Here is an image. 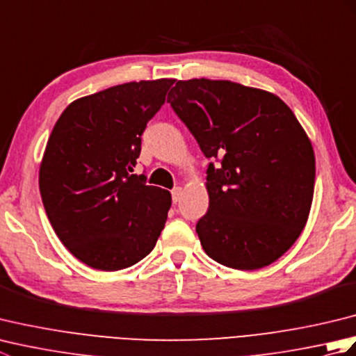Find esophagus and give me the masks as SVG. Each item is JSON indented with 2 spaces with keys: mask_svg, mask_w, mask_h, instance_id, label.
Returning <instances> with one entry per match:
<instances>
[{
  "mask_svg": "<svg viewBox=\"0 0 356 356\" xmlns=\"http://www.w3.org/2000/svg\"><path fill=\"white\" fill-rule=\"evenodd\" d=\"M171 195H172V202H179L180 195H182V188H180V186L174 188V190L171 191Z\"/></svg>",
  "mask_w": 356,
  "mask_h": 356,
  "instance_id": "esophagus-1",
  "label": "esophagus"
}]
</instances>
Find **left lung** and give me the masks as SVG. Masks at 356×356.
<instances>
[{
    "label": "left lung",
    "mask_w": 356,
    "mask_h": 356,
    "mask_svg": "<svg viewBox=\"0 0 356 356\" xmlns=\"http://www.w3.org/2000/svg\"><path fill=\"white\" fill-rule=\"evenodd\" d=\"M168 102L208 159V213L195 226L205 252L232 269L278 260L311 213L315 154L274 93L231 81H177Z\"/></svg>",
    "instance_id": "1"
}]
</instances>
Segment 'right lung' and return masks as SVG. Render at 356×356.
Listing matches in <instances>:
<instances>
[{"label":"right lung","instance_id":"1","mask_svg":"<svg viewBox=\"0 0 356 356\" xmlns=\"http://www.w3.org/2000/svg\"><path fill=\"white\" fill-rule=\"evenodd\" d=\"M172 84L127 82L79 97L53 127L40 166L44 209L63 245L90 268H130L161 236L171 194L131 172L140 136Z\"/></svg>","mask_w":356,"mask_h":356}]
</instances>
